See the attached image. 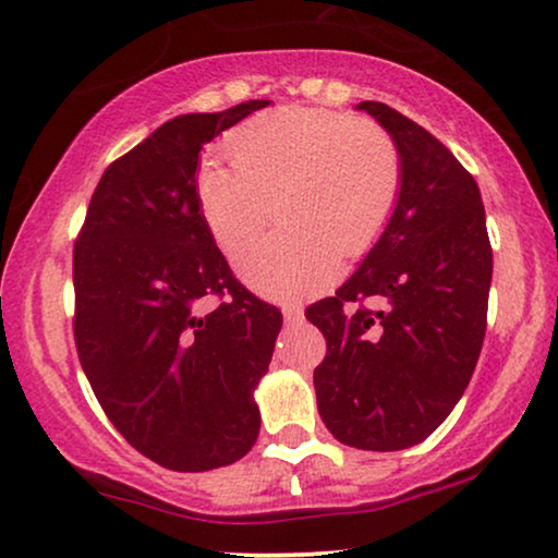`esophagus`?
Returning a JSON list of instances; mask_svg holds the SVG:
<instances>
[{"label":"esophagus","mask_w":558,"mask_h":558,"mask_svg":"<svg viewBox=\"0 0 558 558\" xmlns=\"http://www.w3.org/2000/svg\"><path fill=\"white\" fill-rule=\"evenodd\" d=\"M281 315H284V319L287 323H300L302 319V304H294V302H289V304H284V307H281Z\"/></svg>","instance_id":"34e87169"}]
</instances>
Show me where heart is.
Masks as SVG:
<instances>
[{
    "instance_id": "heart-1",
    "label": "heart",
    "mask_w": 558,
    "mask_h": 558,
    "mask_svg": "<svg viewBox=\"0 0 558 558\" xmlns=\"http://www.w3.org/2000/svg\"><path fill=\"white\" fill-rule=\"evenodd\" d=\"M228 149L233 165L210 159L197 172L201 216L233 254L264 231L279 197L289 228L239 256L243 279L277 300L325 287L340 254H365L399 203V144L350 113L284 106L235 129Z\"/></svg>"
}]
</instances>
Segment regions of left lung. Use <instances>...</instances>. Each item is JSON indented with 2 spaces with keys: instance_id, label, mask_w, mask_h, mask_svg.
Here are the masks:
<instances>
[{
  "instance_id": "1",
  "label": "left lung",
  "mask_w": 558,
  "mask_h": 558,
  "mask_svg": "<svg viewBox=\"0 0 558 558\" xmlns=\"http://www.w3.org/2000/svg\"><path fill=\"white\" fill-rule=\"evenodd\" d=\"M399 144L403 182L384 235L335 296L304 310L327 340L317 409L348 447L393 452L449 416L483 350L493 248L480 187L416 121L363 101Z\"/></svg>"
}]
</instances>
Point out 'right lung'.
Returning a JSON list of instances; mask_svg holds the SVG:
<instances>
[{
    "label": "right lung",
    "instance_id": "add662e5",
    "mask_svg": "<svg viewBox=\"0 0 558 558\" xmlns=\"http://www.w3.org/2000/svg\"><path fill=\"white\" fill-rule=\"evenodd\" d=\"M269 101L170 119L106 167L73 246V338L104 414L174 472L241 460L281 312L233 277L195 193L203 144Z\"/></svg>",
    "mask_w": 558,
    "mask_h": 558
}]
</instances>
